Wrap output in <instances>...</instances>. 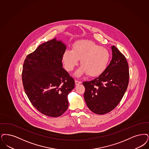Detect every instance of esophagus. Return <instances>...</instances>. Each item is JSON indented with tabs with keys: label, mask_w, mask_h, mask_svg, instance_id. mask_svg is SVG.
<instances>
[{
	"label": "esophagus",
	"mask_w": 149,
	"mask_h": 149,
	"mask_svg": "<svg viewBox=\"0 0 149 149\" xmlns=\"http://www.w3.org/2000/svg\"><path fill=\"white\" fill-rule=\"evenodd\" d=\"M75 85H79V84H80L81 83V81H78L77 80H75Z\"/></svg>",
	"instance_id": "1"
}]
</instances>
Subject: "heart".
<instances>
[{
	"label": "heart",
	"instance_id": "heart-1",
	"mask_svg": "<svg viewBox=\"0 0 149 149\" xmlns=\"http://www.w3.org/2000/svg\"><path fill=\"white\" fill-rule=\"evenodd\" d=\"M110 58V54L106 48L95 42L81 40L75 42L72 50H66L63 55V63L68 71H72L80 60L81 66L75 72L80 77L83 74L92 77H97L106 70Z\"/></svg>",
	"mask_w": 149,
	"mask_h": 149
}]
</instances>
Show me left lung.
Wrapping results in <instances>:
<instances>
[{
  "mask_svg": "<svg viewBox=\"0 0 149 149\" xmlns=\"http://www.w3.org/2000/svg\"><path fill=\"white\" fill-rule=\"evenodd\" d=\"M111 49L112 59L106 70L99 77L83 83L86 105L99 115L108 113L117 107L129 84V65L125 56L115 46Z\"/></svg>",
  "mask_w": 149,
  "mask_h": 149,
  "instance_id": "8db88e82",
  "label": "left lung"
}]
</instances>
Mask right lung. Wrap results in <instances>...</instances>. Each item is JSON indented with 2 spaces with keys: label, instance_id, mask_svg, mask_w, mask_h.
Returning a JSON list of instances; mask_svg holds the SVG:
<instances>
[{
  "label": "right lung",
  "instance_id": "right-lung-1",
  "mask_svg": "<svg viewBox=\"0 0 149 149\" xmlns=\"http://www.w3.org/2000/svg\"><path fill=\"white\" fill-rule=\"evenodd\" d=\"M66 46L55 38L42 43L27 55L22 70L24 91L39 112L58 117L68 107V95L75 81L63 68Z\"/></svg>",
  "mask_w": 149,
  "mask_h": 149
}]
</instances>
